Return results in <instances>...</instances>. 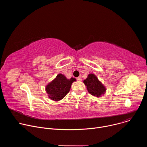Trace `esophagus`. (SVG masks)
Wrapping results in <instances>:
<instances>
[{"mask_svg": "<svg viewBox=\"0 0 147 147\" xmlns=\"http://www.w3.org/2000/svg\"><path fill=\"white\" fill-rule=\"evenodd\" d=\"M77 80L78 81H81L82 80V79H81V78L80 77H77Z\"/></svg>", "mask_w": 147, "mask_h": 147, "instance_id": "esophagus-1", "label": "esophagus"}]
</instances>
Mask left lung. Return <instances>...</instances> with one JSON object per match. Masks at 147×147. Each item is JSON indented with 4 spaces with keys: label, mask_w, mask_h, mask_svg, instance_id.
<instances>
[{
    "label": "left lung",
    "mask_w": 147,
    "mask_h": 147,
    "mask_svg": "<svg viewBox=\"0 0 147 147\" xmlns=\"http://www.w3.org/2000/svg\"><path fill=\"white\" fill-rule=\"evenodd\" d=\"M90 94L96 97H100L106 92V88L94 74H89L87 78L83 81Z\"/></svg>",
    "instance_id": "1"
}]
</instances>
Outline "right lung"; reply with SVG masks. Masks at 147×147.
Returning a JSON list of instances; mask_svg holds the SVG:
<instances>
[{
  "instance_id": "1",
  "label": "right lung",
  "mask_w": 147,
  "mask_h": 147,
  "mask_svg": "<svg viewBox=\"0 0 147 147\" xmlns=\"http://www.w3.org/2000/svg\"><path fill=\"white\" fill-rule=\"evenodd\" d=\"M76 81L74 78L67 79L62 74H57L56 77L46 86L45 90L49 98L54 101L62 99L69 93L72 83Z\"/></svg>"
}]
</instances>
